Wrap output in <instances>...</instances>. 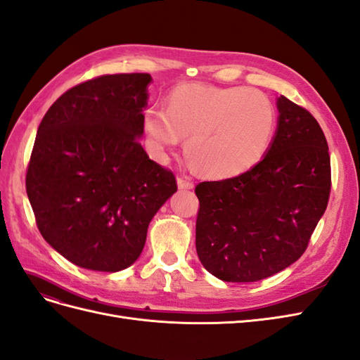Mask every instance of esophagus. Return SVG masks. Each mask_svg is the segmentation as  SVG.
Segmentation results:
<instances>
[{"instance_id": "obj_1", "label": "esophagus", "mask_w": 360, "mask_h": 360, "mask_svg": "<svg viewBox=\"0 0 360 360\" xmlns=\"http://www.w3.org/2000/svg\"><path fill=\"white\" fill-rule=\"evenodd\" d=\"M177 186L179 189H192L193 183L186 177H177Z\"/></svg>"}]
</instances>
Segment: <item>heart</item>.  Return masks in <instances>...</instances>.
<instances>
[{"label": "heart", "instance_id": "obj_1", "mask_svg": "<svg viewBox=\"0 0 360 360\" xmlns=\"http://www.w3.org/2000/svg\"><path fill=\"white\" fill-rule=\"evenodd\" d=\"M144 127L156 155L176 150L188 137L184 155L193 171L226 180L264 158L276 129V108L257 89L184 84L167 96L165 111L147 110Z\"/></svg>", "mask_w": 360, "mask_h": 360}]
</instances>
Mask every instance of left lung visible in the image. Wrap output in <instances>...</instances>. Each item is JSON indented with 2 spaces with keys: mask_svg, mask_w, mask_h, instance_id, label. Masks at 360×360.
Returning a JSON list of instances; mask_svg holds the SVG:
<instances>
[{
  "mask_svg": "<svg viewBox=\"0 0 360 360\" xmlns=\"http://www.w3.org/2000/svg\"><path fill=\"white\" fill-rule=\"evenodd\" d=\"M276 106L266 156L242 176L195 188L197 254L225 282H255L291 266L328 207L330 156L319 122L285 96Z\"/></svg>",
  "mask_w": 360,
  "mask_h": 360,
  "instance_id": "8db88e82",
  "label": "left lung"
}]
</instances>
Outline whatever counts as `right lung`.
<instances>
[{
    "instance_id": "right-lung-1",
    "label": "right lung",
    "mask_w": 360,
    "mask_h": 360,
    "mask_svg": "<svg viewBox=\"0 0 360 360\" xmlns=\"http://www.w3.org/2000/svg\"><path fill=\"white\" fill-rule=\"evenodd\" d=\"M148 73L103 75L68 90L37 129L27 195L43 238L70 263L97 271L134 264L148 224L177 191L151 160L144 134Z\"/></svg>"
}]
</instances>
